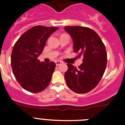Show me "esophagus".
<instances>
[{
  "mask_svg": "<svg viewBox=\"0 0 125 125\" xmlns=\"http://www.w3.org/2000/svg\"><path fill=\"white\" fill-rule=\"evenodd\" d=\"M55 63H56V66H59V65H60L62 63V62L59 61H56L55 62Z\"/></svg>",
  "mask_w": 125,
  "mask_h": 125,
  "instance_id": "34e87169",
  "label": "esophagus"
}]
</instances>
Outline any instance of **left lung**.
I'll return each instance as SVG.
<instances>
[{"instance_id":"8db88e82","label":"left lung","mask_w":125,"mask_h":125,"mask_svg":"<svg viewBox=\"0 0 125 125\" xmlns=\"http://www.w3.org/2000/svg\"><path fill=\"white\" fill-rule=\"evenodd\" d=\"M65 30L73 41L77 58H82L78 68L67 64L64 74L66 83L77 93H86L94 88L103 77L107 61L105 45L99 35L92 29L83 26H66Z\"/></svg>"}]
</instances>
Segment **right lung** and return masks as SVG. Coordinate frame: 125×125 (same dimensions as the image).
<instances>
[{
  "label": "right lung",
  "instance_id": "obj_1",
  "mask_svg": "<svg viewBox=\"0 0 125 125\" xmlns=\"http://www.w3.org/2000/svg\"><path fill=\"white\" fill-rule=\"evenodd\" d=\"M59 29L56 27L37 26L25 32L16 42L11 54L13 73L24 90L37 93L48 87L56 64L40 62L48 37Z\"/></svg>",
  "mask_w": 125,
  "mask_h": 125
}]
</instances>
